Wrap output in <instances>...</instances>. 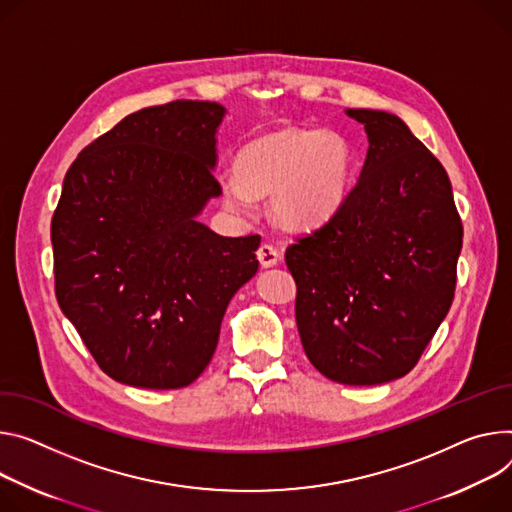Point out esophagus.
Here are the masks:
<instances>
[{
    "label": "esophagus",
    "instance_id": "esophagus-1",
    "mask_svg": "<svg viewBox=\"0 0 512 512\" xmlns=\"http://www.w3.org/2000/svg\"><path fill=\"white\" fill-rule=\"evenodd\" d=\"M280 251H277L273 245L269 243H263L259 249H257V259L263 267H273L277 261H280Z\"/></svg>",
    "mask_w": 512,
    "mask_h": 512
}]
</instances>
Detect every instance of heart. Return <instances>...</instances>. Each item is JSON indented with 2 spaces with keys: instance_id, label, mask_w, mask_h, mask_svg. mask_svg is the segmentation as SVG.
Instances as JSON below:
<instances>
[{
  "instance_id": "obj_1",
  "label": "heart",
  "mask_w": 512,
  "mask_h": 512,
  "mask_svg": "<svg viewBox=\"0 0 512 512\" xmlns=\"http://www.w3.org/2000/svg\"><path fill=\"white\" fill-rule=\"evenodd\" d=\"M353 153L343 136L300 128L277 130L249 143L237 157V177L222 179L228 208L245 212L251 198L269 196L271 218L288 230H308L343 202Z\"/></svg>"
}]
</instances>
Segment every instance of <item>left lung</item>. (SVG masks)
Here are the masks:
<instances>
[{
  "label": "left lung",
  "mask_w": 512,
  "mask_h": 512,
  "mask_svg": "<svg viewBox=\"0 0 512 512\" xmlns=\"http://www.w3.org/2000/svg\"><path fill=\"white\" fill-rule=\"evenodd\" d=\"M367 132L357 183L327 222L286 249L296 324L333 382L406 376L447 316L463 226L439 159L394 114L347 110Z\"/></svg>",
  "instance_id": "1"
}]
</instances>
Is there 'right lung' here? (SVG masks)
<instances>
[{"instance_id": "1", "label": "right lung", "mask_w": 512, "mask_h": 512, "mask_svg": "<svg viewBox=\"0 0 512 512\" xmlns=\"http://www.w3.org/2000/svg\"><path fill=\"white\" fill-rule=\"evenodd\" d=\"M224 108L177 100L138 110L71 163L51 222L55 294L112 380L175 390L216 351L235 292L257 273L259 235L196 220L222 194L212 173Z\"/></svg>"}]
</instances>
